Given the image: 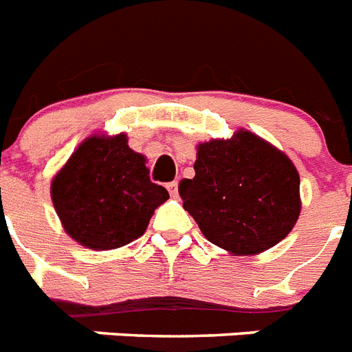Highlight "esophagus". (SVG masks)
<instances>
[{
    "label": "esophagus",
    "instance_id": "esophagus-1",
    "mask_svg": "<svg viewBox=\"0 0 352 352\" xmlns=\"http://www.w3.org/2000/svg\"><path fill=\"white\" fill-rule=\"evenodd\" d=\"M167 190L173 198H178V182H170V184H167Z\"/></svg>",
    "mask_w": 352,
    "mask_h": 352
}]
</instances>
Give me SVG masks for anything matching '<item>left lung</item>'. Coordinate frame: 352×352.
Returning <instances> with one entry per match:
<instances>
[{
    "label": "left lung",
    "mask_w": 352,
    "mask_h": 352,
    "mask_svg": "<svg viewBox=\"0 0 352 352\" xmlns=\"http://www.w3.org/2000/svg\"><path fill=\"white\" fill-rule=\"evenodd\" d=\"M194 173L178 187L184 209L210 243L232 254L271 249L300 216L296 167L252 132L199 143Z\"/></svg>",
    "instance_id": "1"
}]
</instances>
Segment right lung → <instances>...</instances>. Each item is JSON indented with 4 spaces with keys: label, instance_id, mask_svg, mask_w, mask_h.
<instances>
[{
    "label": "right lung",
    "instance_id": "right-lung-1",
    "mask_svg": "<svg viewBox=\"0 0 352 352\" xmlns=\"http://www.w3.org/2000/svg\"><path fill=\"white\" fill-rule=\"evenodd\" d=\"M50 196L70 238L109 251L140 238L168 192L151 182L145 156L118 134L87 138L54 176Z\"/></svg>",
    "mask_w": 352,
    "mask_h": 352
}]
</instances>
